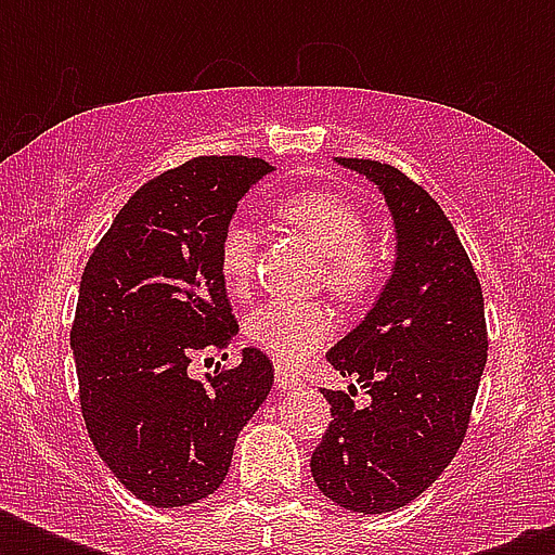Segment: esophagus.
<instances>
[{"label":"esophagus","instance_id":"34e87169","mask_svg":"<svg viewBox=\"0 0 555 555\" xmlns=\"http://www.w3.org/2000/svg\"><path fill=\"white\" fill-rule=\"evenodd\" d=\"M276 386L282 388V391H291V388L302 386V379L296 377V374H291L287 369H276Z\"/></svg>","mask_w":555,"mask_h":555}]
</instances>
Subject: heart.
<instances>
[{"mask_svg":"<svg viewBox=\"0 0 555 555\" xmlns=\"http://www.w3.org/2000/svg\"><path fill=\"white\" fill-rule=\"evenodd\" d=\"M282 216L302 230L325 256V282L334 294H365L374 285V261L369 256V218L351 201L331 192H296L282 201ZM259 256V238L250 221H227L218 242V270L233 294L250 285ZM244 337L268 351L279 365H299L313 348L331 337V317L325 308L296 299H268L244 320Z\"/></svg>","mask_w":555,"mask_h":555,"instance_id":"heart-1","label":"heart"}]
</instances>
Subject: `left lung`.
I'll return each instance as SVG.
<instances>
[{
  "label": "left lung",
  "mask_w": 555,
  "mask_h": 555,
  "mask_svg": "<svg viewBox=\"0 0 555 555\" xmlns=\"http://www.w3.org/2000/svg\"><path fill=\"white\" fill-rule=\"evenodd\" d=\"M386 198L395 264L363 322L331 348L328 363L371 397L322 388L331 426L311 455L320 492L351 513L412 504L455 457L487 365L483 294L438 201L400 169L339 158Z\"/></svg>",
  "instance_id": "1"
}]
</instances>
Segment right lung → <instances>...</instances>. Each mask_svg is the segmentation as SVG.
Here are the masks:
<instances>
[{"mask_svg": "<svg viewBox=\"0 0 555 555\" xmlns=\"http://www.w3.org/2000/svg\"><path fill=\"white\" fill-rule=\"evenodd\" d=\"M270 172L259 158L169 169L126 201L82 270L72 328L82 421L112 475L152 507L212 495L273 386L256 348L207 379L186 371L238 334L218 242L244 192Z\"/></svg>", "mask_w": 555, "mask_h": 555, "instance_id": "right-lung-1", "label": "right lung"}]
</instances>
